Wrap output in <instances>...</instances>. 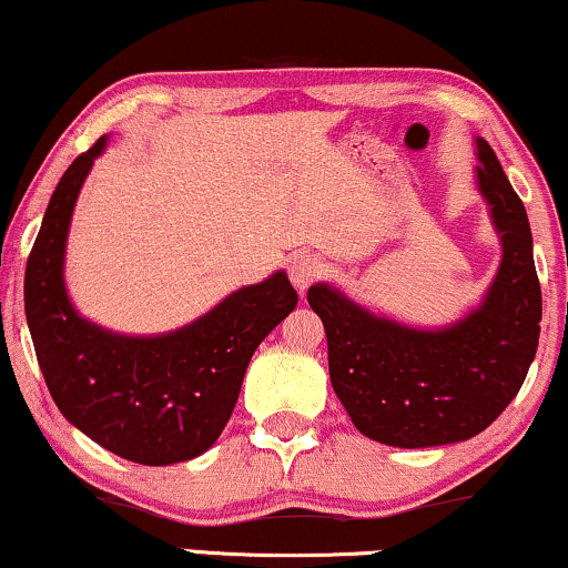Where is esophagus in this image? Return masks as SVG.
<instances>
[{
  "label": "esophagus",
  "instance_id": "esophagus-1",
  "mask_svg": "<svg viewBox=\"0 0 568 568\" xmlns=\"http://www.w3.org/2000/svg\"><path fill=\"white\" fill-rule=\"evenodd\" d=\"M323 274V263L321 258L310 253H294L290 261V282L294 284V290L305 292L315 278H321Z\"/></svg>",
  "mask_w": 568,
  "mask_h": 568
}]
</instances>
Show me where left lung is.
Masks as SVG:
<instances>
[{
    "label": "left lung",
    "mask_w": 568,
    "mask_h": 568,
    "mask_svg": "<svg viewBox=\"0 0 568 568\" xmlns=\"http://www.w3.org/2000/svg\"><path fill=\"white\" fill-rule=\"evenodd\" d=\"M476 189L501 261L478 305L445 325H410L317 282L307 302L328 338L338 400L364 437L390 447L455 445L488 429L515 400L540 338V282L523 201L484 136Z\"/></svg>",
    "instance_id": "8db88e82"
}]
</instances>
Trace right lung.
<instances>
[{
    "instance_id": "add662e5",
    "label": "right lung",
    "mask_w": 568,
    "mask_h": 568,
    "mask_svg": "<svg viewBox=\"0 0 568 568\" xmlns=\"http://www.w3.org/2000/svg\"><path fill=\"white\" fill-rule=\"evenodd\" d=\"M108 136L80 154L45 206L26 266V317L61 416L123 460L173 465L204 455L235 408L261 341L297 307L286 271L240 286L196 321L131 336L84 317L64 278L80 191Z\"/></svg>"
}]
</instances>
